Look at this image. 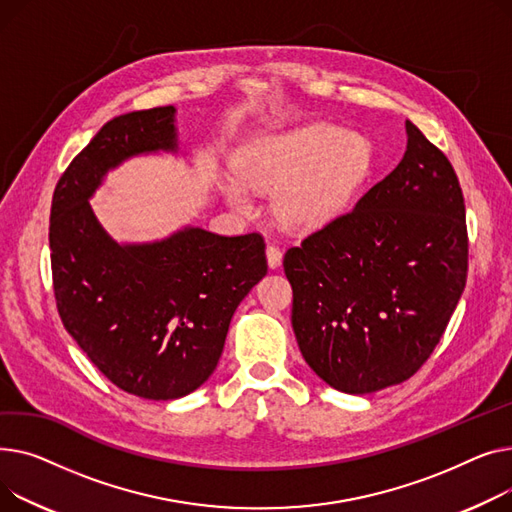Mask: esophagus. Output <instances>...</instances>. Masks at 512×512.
<instances>
[{
    "label": "esophagus",
    "mask_w": 512,
    "mask_h": 512,
    "mask_svg": "<svg viewBox=\"0 0 512 512\" xmlns=\"http://www.w3.org/2000/svg\"><path fill=\"white\" fill-rule=\"evenodd\" d=\"M266 260H268V266H270V268H277V266L281 264V260H283L281 248L275 246V244H268V246H266Z\"/></svg>",
    "instance_id": "obj_1"
}]
</instances>
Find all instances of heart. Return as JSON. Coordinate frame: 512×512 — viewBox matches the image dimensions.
Returning <instances> with one entry per match:
<instances>
[{
	"mask_svg": "<svg viewBox=\"0 0 512 512\" xmlns=\"http://www.w3.org/2000/svg\"><path fill=\"white\" fill-rule=\"evenodd\" d=\"M374 165L372 142L328 122H314L250 142L237 157V179L223 192L239 208H252L256 190L278 188L275 213L291 227H316L341 215Z\"/></svg>",
	"mask_w": 512,
	"mask_h": 512,
	"instance_id": "heart-1",
	"label": "heart"
}]
</instances>
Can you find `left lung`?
I'll use <instances>...</instances> for the list:
<instances>
[{
  "label": "left lung",
  "instance_id": "8db88e82",
  "mask_svg": "<svg viewBox=\"0 0 512 512\" xmlns=\"http://www.w3.org/2000/svg\"><path fill=\"white\" fill-rule=\"evenodd\" d=\"M405 128L401 163L283 258L299 351L349 395L401 384L422 368L467 283L459 177L422 130Z\"/></svg>",
  "mask_w": 512,
  "mask_h": 512
}]
</instances>
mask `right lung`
<instances>
[{"mask_svg": "<svg viewBox=\"0 0 512 512\" xmlns=\"http://www.w3.org/2000/svg\"><path fill=\"white\" fill-rule=\"evenodd\" d=\"M171 105L119 115L59 177L49 248L59 318L101 374L130 395L169 401L217 368L231 316L266 275L260 233L188 227L163 242L117 246L88 198L124 159L175 150Z\"/></svg>", "mask_w": 512, "mask_h": 512, "instance_id": "add662e5", "label": "right lung"}]
</instances>
